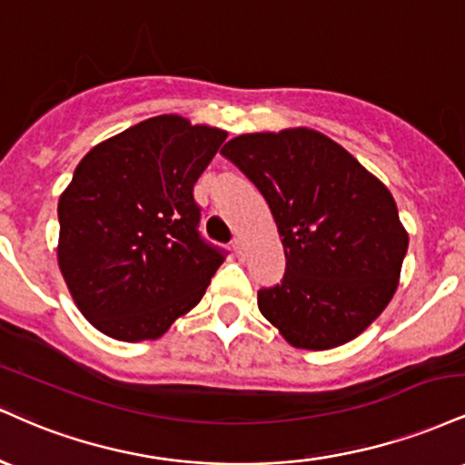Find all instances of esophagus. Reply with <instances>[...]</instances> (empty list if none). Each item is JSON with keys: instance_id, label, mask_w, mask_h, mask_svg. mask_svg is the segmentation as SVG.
<instances>
[{"instance_id": "obj_1", "label": "esophagus", "mask_w": 465, "mask_h": 465, "mask_svg": "<svg viewBox=\"0 0 465 465\" xmlns=\"http://www.w3.org/2000/svg\"><path fill=\"white\" fill-rule=\"evenodd\" d=\"M232 249H233V253L238 255V258H242L244 251H247V249H244V242H242V240H240V238H233V240H232Z\"/></svg>"}]
</instances>
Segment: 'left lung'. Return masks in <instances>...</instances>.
Wrapping results in <instances>:
<instances>
[{
	"mask_svg": "<svg viewBox=\"0 0 465 465\" xmlns=\"http://www.w3.org/2000/svg\"><path fill=\"white\" fill-rule=\"evenodd\" d=\"M262 192L286 255L258 308L292 348L356 339L391 302L409 236L391 192L312 129L249 133L223 146Z\"/></svg>",
	"mask_w": 465,
	"mask_h": 465,
	"instance_id": "1",
	"label": "left lung"
}]
</instances>
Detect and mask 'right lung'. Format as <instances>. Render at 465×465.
Wrapping results in <instances>:
<instances>
[{
	"mask_svg": "<svg viewBox=\"0 0 465 465\" xmlns=\"http://www.w3.org/2000/svg\"><path fill=\"white\" fill-rule=\"evenodd\" d=\"M181 115L148 117L83 157L58 201V266L94 328L159 339L225 260L199 233L194 183L225 142Z\"/></svg>",
	"mask_w": 465,
	"mask_h": 465,
	"instance_id": "add662e5",
	"label": "right lung"
}]
</instances>
